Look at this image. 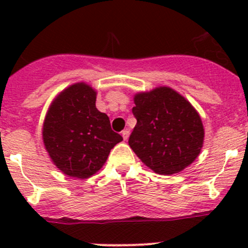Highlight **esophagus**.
<instances>
[{"label":"esophagus","instance_id":"1","mask_svg":"<svg viewBox=\"0 0 248 248\" xmlns=\"http://www.w3.org/2000/svg\"><path fill=\"white\" fill-rule=\"evenodd\" d=\"M121 134H122V138H124V140H127V139H128V137H129V131H128V129H124Z\"/></svg>","mask_w":248,"mask_h":248}]
</instances>
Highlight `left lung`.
Returning <instances> with one entry per match:
<instances>
[{
	"label": "left lung",
	"mask_w": 248,
	"mask_h": 248,
	"mask_svg": "<svg viewBox=\"0 0 248 248\" xmlns=\"http://www.w3.org/2000/svg\"><path fill=\"white\" fill-rule=\"evenodd\" d=\"M137 124L128 144L145 166L161 175L184 170L201 154L204 127L197 110L167 86L134 96Z\"/></svg>",
	"instance_id": "left-lung-1"
}]
</instances>
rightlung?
Returning <instances> with one entry per match:
<instances>
[{
    "label": "right lung",
    "mask_w": 248,
    "mask_h": 248,
    "mask_svg": "<svg viewBox=\"0 0 248 248\" xmlns=\"http://www.w3.org/2000/svg\"><path fill=\"white\" fill-rule=\"evenodd\" d=\"M97 92L77 82L50 106L43 124V141L50 158L63 174L87 179L96 174L122 137L110 127L108 115L96 108Z\"/></svg>",
    "instance_id": "right-lung-1"
}]
</instances>
